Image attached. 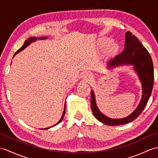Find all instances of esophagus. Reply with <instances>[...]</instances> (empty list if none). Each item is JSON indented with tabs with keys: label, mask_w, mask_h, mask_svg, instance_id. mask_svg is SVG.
Segmentation results:
<instances>
[{
	"label": "esophagus",
	"mask_w": 158,
	"mask_h": 158,
	"mask_svg": "<svg viewBox=\"0 0 158 158\" xmlns=\"http://www.w3.org/2000/svg\"><path fill=\"white\" fill-rule=\"evenodd\" d=\"M83 78L84 79L85 81H90L93 79V75L89 72H85L83 74Z\"/></svg>",
	"instance_id": "1"
}]
</instances>
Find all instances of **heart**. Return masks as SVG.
Listing matches in <instances>:
<instances>
[{
  "instance_id": "b5f03b06",
  "label": "heart",
  "mask_w": 158,
  "mask_h": 158,
  "mask_svg": "<svg viewBox=\"0 0 158 158\" xmlns=\"http://www.w3.org/2000/svg\"><path fill=\"white\" fill-rule=\"evenodd\" d=\"M97 45L100 48L104 46V53L106 56H111L115 53L119 49V45L114 40H109V39L102 36L97 40Z\"/></svg>"
}]
</instances>
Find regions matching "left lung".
Returning <instances> with one entry per match:
<instances>
[{
	"label": "left lung",
	"mask_w": 158,
	"mask_h": 158,
	"mask_svg": "<svg viewBox=\"0 0 158 158\" xmlns=\"http://www.w3.org/2000/svg\"><path fill=\"white\" fill-rule=\"evenodd\" d=\"M122 65H132L141 82L142 97L136 109L126 117L112 119L100 112L96 102L95 94L91 91V108L94 115L100 122L107 126H119L130 123L143 112L152 94L154 73L152 57L148 51L132 32H126L124 50L108 63L109 69Z\"/></svg>",
	"instance_id": "left-lung-1"
}]
</instances>
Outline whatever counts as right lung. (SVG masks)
<instances>
[{"instance_id":"obj_1","label":"right lung","mask_w":158,"mask_h":158,"mask_svg":"<svg viewBox=\"0 0 158 158\" xmlns=\"http://www.w3.org/2000/svg\"><path fill=\"white\" fill-rule=\"evenodd\" d=\"M47 38V36H41V37H40V38H38V37H35V36H32V37H30V38H28L27 40H26V41L24 42V43H23V46L21 48H19L18 51L16 52V53H15L14 54V56H13V57H14L17 53H18L19 52H20L21 51H22V50H23L27 46H28L30 44H31L32 43H34V42H35L36 41H37L38 39H39V40H44V39H46ZM65 110H66V105H65V104H64V111H63V113H62V117H61V119H60V121L59 122L57 123L56 124H55L54 126H52V127H53V126H56V125H58V123H60V122H62V119H63V118H64V114H65ZM47 127V128H44V130H45V129H49V128H50V127Z\"/></svg>"}]
</instances>
